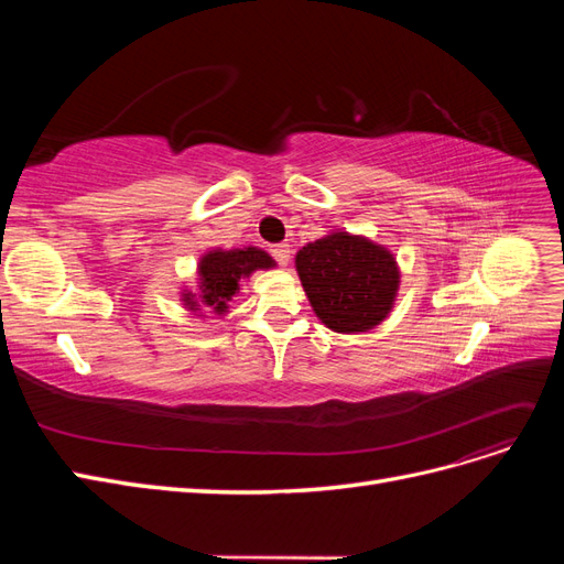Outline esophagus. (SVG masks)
I'll return each instance as SVG.
<instances>
[{
    "mask_svg": "<svg viewBox=\"0 0 564 564\" xmlns=\"http://www.w3.org/2000/svg\"><path fill=\"white\" fill-rule=\"evenodd\" d=\"M272 256H275V261L280 265H286L289 263V245H275L272 247Z\"/></svg>",
    "mask_w": 564,
    "mask_h": 564,
    "instance_id": "esophagus-1",
    "label": "esophagus"
}]
</instances>
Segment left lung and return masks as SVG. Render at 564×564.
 I'll use <instances>...</instances> for the list:
<instances>
[{
  "instance_id": "1",
  "label": "left lung",
  "mask_w": 564,
  "mask_h": 564,
  "mask_svg": "<svg viewBox=\"0 0 564 564\" xmlns=\"http://www.w3.org/2000/svg\"><path fill=\"white\" fill-rule=\"evenodd\" d=\"M296 272L315 315L338 334H360L381 324L395 305L400 268L386 247L346 230L305 245Z\"/></svg>"
}]
</instances>
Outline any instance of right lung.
Instances as JSON below:
<instances>
[{"instance_id":"obj_1","label":"right lung","mask_w":564,"mask_h":564,"mask_svg":"<svg viewBox=\"0 0 564 564\" xmlns=\"http://www.w3.org/2000/svg\"><path fill=\"white\" fill-rule=\"evenodd\" d=\"M275 265L272 256L259 247L245 249H212L197 263V289H183L181 301L187 311L202 313L209 308L216 315L228 313V301L240 292V280L249 278L253 270H268ZM202 317V315H199Z\"/></svg>"}]
</instances>
